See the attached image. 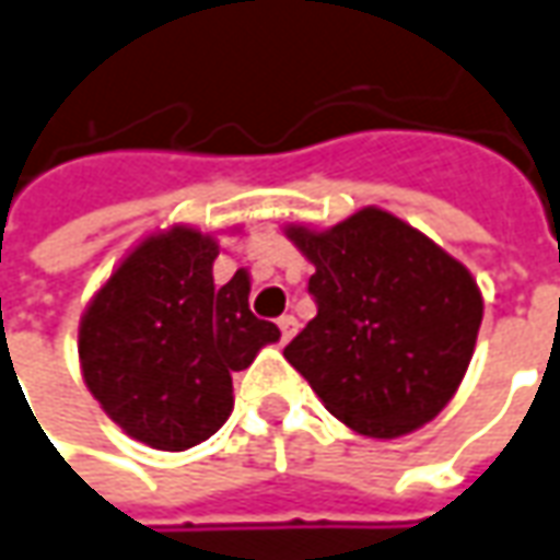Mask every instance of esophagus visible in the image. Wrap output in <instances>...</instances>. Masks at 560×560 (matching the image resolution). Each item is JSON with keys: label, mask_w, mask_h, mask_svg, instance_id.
Segmentation results:
<instances>
[{"label": "esophagus", "mask_w": 560, "mask_h": 560, "mask_svg": "<svg viewBox=\"0 0 560 560\" xmlns=\"http://www.w3.org/2000/svg\"><path fill=\"white\" fill-rule=\"evenodd\" d=\"M296 318L293 315H281L279 318V330H281V342H288V339H293V334H296Z\"/></svg>", "instance_id": "34e87169"}]
</instances>
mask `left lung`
<instances>
[{"instance_id":"8db88e82","label":"left lung","mask_w":560,"mask_h":560,"mask_svg":"<svg viewBox=\"0 0 560 560\" xmlns=\"http://www.w3.org/2000/svg\"><path fill=\"white\" fill-rule=\"evenodd\" d=\"M315 267L318 315L284 358L327 412L375 440L428 424L455 397L482 324V293L464 264L416 226L366 206L330 230L291 224Z\"/></svg>"}]
</instances>
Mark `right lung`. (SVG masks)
Wrapping results in <instances>:
<instances>
[{
    "label": "right lung",
    "mask_w": 560,
    "mask_h": 560,
    "mask_svg": "<svg viewBox=\"0 0 560 560\" xmlns=\"http://www.w3.org/2000/svg\"><path fill=\"white\" fill-rule=\"evenodd\" d=\"M218 242L194 226L144 236L108 276L78 327V358L105 416L139 443L185 452L233 412V373L279 342L248 308L240 269L214 284Z\"/></svg>",
    "instance_id": "add662e5"
}]
</instances>
